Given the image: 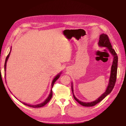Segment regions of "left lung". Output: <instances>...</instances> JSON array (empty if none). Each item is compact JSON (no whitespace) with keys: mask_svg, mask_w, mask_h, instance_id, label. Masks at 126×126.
<instances>
[{"mask_svg":"<svg viewBox=\"0 0 126 126\" xmlns=\"http://www.w3.org/2000/svg\"><path fill=\"white\" fill-rule=\"evenodd\" d=\"M98 45L100 47L108 48L110 52L111 53V55L113 57L112 64L111 68V74H110V77L109 78L108 86L107 88V89L105 92L103 94H102L101 96L99 98H98L97 100L90 102H84L78 100V99L75 96V95L74 94L73 86H72V84L71 89H72V94H73V96L74 99L79 103V104H80L81 105L85 107L94 106V105H96V104H97L98 103L100 102L102 99H104L107 96L108 94H109L111 92V91L112 90L113 88H114V86H115V83L116 81L117 66H118V56L117 55V54L115 52V50H114V49L112 48V46L111 45V43H110L109 38L106 34L102 33L100 35Z\"/></svg>","mask_w":126,"mask_h":126,"instance_id":"obj_1","label":"left lung"}]
</instances>
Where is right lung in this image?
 I'll use <instances>...</instances> for the list:
<instances>
[{
  "instance_id": "add662e5",
  "label": "right lung",
  "mask_w": 126,
  "mask_h": 126,
  "mask_svg": "<svg viewBox=\"0 0 126 126\" xmlns=\"http://www.w3.org/2000/svg\"><path fill=\"white\" fill-rule=\"evenodd\" d=\"M11 48L10 49V51H11ZM10 51L9 52V54H8V55H7V57H6V58L5 63V66H5V71H6V63H7V60H8V59L9 57V55H10ZM61 73H62V72H60V73H59L58 75H57L56 76V77L54 78V79H53V80H52V83H51V89L50 93V94H49V96L48 97V98L46 99V100H45V101H44L43 103H41V104H38V105H29V104H25V103H24V102H22V104H23L25 105H26V106H29V107H32V108H40V107H43V106H44L45 105H46V104H47V103H48L49 101H50V100L51 99V98L52 96V87H53V86H54V83H55V82H56V81L59 78L60 75Z\"/></svg>"
}]
</instances>
